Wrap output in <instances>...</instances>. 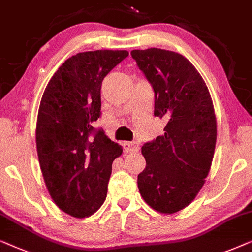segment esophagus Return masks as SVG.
<instances>
[{
  "label": "esophagus",
  "instance_id": "esophagus-1",
  "mask_svg": "<svg viewBox=\"0 0 252 252\" xmlns=\"http://www.w3.org/2000/svg\"><path fill=\"white\" fill-rule=\"evenodd\" d=\"M123 149L126 152H136L138 150V145L135 142H124Z\"/></svg>",
  "mask_w": 252,
  "mask_h": 252
}]
</instances>
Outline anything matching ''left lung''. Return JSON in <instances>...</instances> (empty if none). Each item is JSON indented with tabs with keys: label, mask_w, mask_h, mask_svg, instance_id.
Here are the masks:
<instances>
[{
	"label": "left lung",
	"mask_w": 252,
	"mask_h": 252,
	"mask_svg": "<svg viewBox=\"0 0 252 252\" xmlns=\"http://www.w3.org/2000/svg\"><path fill=\"white\" fill-rule=\"evenodd\" d=\"M131 56L156 93L154 116L167 122L165 133L142 147L146 167L137 184L147 205L173 214L196 198L209 175L217 142L212 98L181 54L149 48L132 50Z\"/></svg>",
	"instance_id": "obj_1"
}]
</instances>
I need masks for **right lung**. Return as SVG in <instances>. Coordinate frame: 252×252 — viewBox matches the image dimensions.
<instances>
[{
  "label": "right lung",
  "mask_w": 252,
  "mask_h": 252,
  "mask_svg": "<svg viewBox=\"0 0 252 252\" xmlns=\"http://www.w3.org/2000/svg\"><path fill=\"white\" fill-rule=\"evenodd\" d=\"M128 55L107 49L76 54L42 94L35 129L40 168L54 203L71 217L82 219L101 207L112 163L123 152L92 124L101 116L103 78Z\"/></svg>",
  "instance_id": "1"
}]
</instances>
